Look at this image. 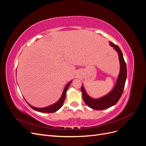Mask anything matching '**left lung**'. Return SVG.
<instances>
[{"instance_id": "1", "label": "left lung", "mask_w": 146, "mask_h": 146, "mask_svg": "<svg viewBox=\"0 0 146 146\" xmlns=\"http://www.w3.org/2000/svg\"><path fill=\"white\" fill-rule=\"evenodd\" d=\"M109 42L110 45L117 52L119 62H120V72L113 89L108 94L100 98L93 99L87 94L83 85L81 87L84 102L88 107L96 110L107 109L117 104L122 94L127 78V65L123 59L122 52L117 45L114 44L112 42Z\"/></svg>"}]
</instances>
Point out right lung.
Listing matches in <instances>:
<instances>
[{"mask_svg": "<svg viewBox=\"0 0 146 146\" xmlns=\"http://www.w3.org/2000/svg\"><path fill=\"white\" fill-rule=\"evenodd\" d=\"M71 82H72V81L69 82L67 84V85L65 86L64 89L63 90V93H62V95H61V98L54 104L49 105V106H48V107H44V108H36V107H33V106L30 105L29 103H27H27L28 104V105L30 106L31 108H32V109H33L34 110H35V111H37L38 112L52 113H54V112H55L56 111H58V110L61 107H62V105H63L64 102V100H65L66 92H67V90H68V88H69V86L70 85V83H71Z\"/></svg>", "mask_w": 146, "mask_h": 146, "instance_id": "1", "label": "right lung"}]
</instances>
